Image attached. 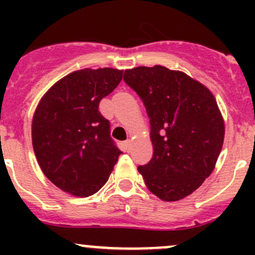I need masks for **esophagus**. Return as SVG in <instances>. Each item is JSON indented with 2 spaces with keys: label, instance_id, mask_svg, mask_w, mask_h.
Masks as SVG:
<instances>
[{
  "label": "esophagus",
  "instance_id": "esophagus-1",
  "mask_svg": "<svg viewBox=\"0 0 255 255\" xmlns=\"http://www.w3.org/2000/svg\"><path fill=\"white\" fill-rule=\"evenodd\" d=\"M125 148H126V150L129 151L130 149H132V140H130V139L126 140V142H125Z\"/></svg>",
  "mask_w": 255,
  "mask_h": 255
}]
</instances>
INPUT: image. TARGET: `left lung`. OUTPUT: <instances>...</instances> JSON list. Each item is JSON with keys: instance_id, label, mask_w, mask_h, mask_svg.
<instances>
[{"instance_id": "obj_1", "label": "left lung", "mask_w": 255, "mask_h": 255, "mask_svg": "<svg viewBox=\"0 0 255 255\" xmlns=\"http://www.w3.org/2000/svg\"><path fill=\"white\" fill-rule=\"evenodd\" d=\"M125 81L139 95L150 121L153 158L138 166L151 194L179 201L211 175L225 139V121L212 92L161 65L127 69Z\"/></svg>"}]
</instances>
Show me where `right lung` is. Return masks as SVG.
<instances>
[{"mask_svg":"<svg viewBox=\"0 0 255 255\" xmlns=\"http://www.w3.org/2000/svg\"><path fill=\"white\" fill-rule=\"evenodd\" d=\"M123 70L82 69L43 95L32 120V143L44 175L75 197L96 194L122 151L110 137L99 105L122 80Z\"/></svg>","mask_w":255,"mask_h":255,"instance_id":"1","label":"right lung"}]
</instances>
